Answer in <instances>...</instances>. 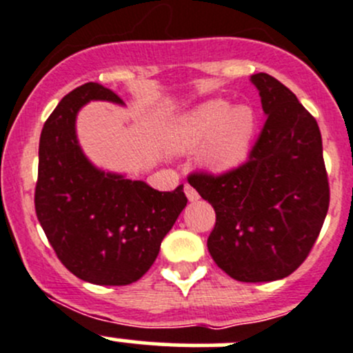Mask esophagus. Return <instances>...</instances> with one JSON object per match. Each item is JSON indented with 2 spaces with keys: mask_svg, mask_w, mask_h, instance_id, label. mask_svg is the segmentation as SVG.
<instances>
[{
  "mask_svg": "<svg viewBox=\"0 0 353 353\" xmlns=\"http://www.w3.org/2000/svg\"><path fill=\"white\" fill-rule=\"evenodd\" d=\"M184 193H186V196H188V199H190V201H198V199H199L198 191L194 190L191 184H184Z\"/></svg>",
  "mask_w": 353,
  "mask_h": 353,
  "instance_id": "esophagus-1",
  "label": "esophagus"
}]
</instances>
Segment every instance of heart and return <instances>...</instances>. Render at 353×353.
I'll return each instance as SVG.
<instances>
[{"mask_svg": "<svg viewBox=\"0 0 353 353\" xmlns=\"http://www.w3.org/2000/svg\"><path fill=\"white\" fill-rule=\"evenodd\" d=\"M256 133V114L248 105L208 101L181 114L170 128L172 150L188 152L199 143L198 160L210 172H229L248 159Z\"/></svg>", "mask_w": 353, "mask_h": 353, "instance_id": "b5f03b06", "label": "heart"}]
</instances>
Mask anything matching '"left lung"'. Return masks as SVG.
<instances>
[{
    "label": "left lung",
    "instance_id": "8db88e82",
    "mask_svg": "<svg viewBox=\"0 0 353 353\" xmlns=\"http://www.w3.org/2000/svg\"><path fill=\"white\" fill-rule=\"evenodd\" d=\"M268 117L248 162L188 181L216 222L208 251L239 282L285 279L304 263L330 206L321 131L294 94L268 73L251 77Z\"/></svg>",
    "mask_w": 353,
    "mask_h": 353
}]
</instances>
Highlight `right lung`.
Segmentation results:
<instances>
[{"label": "right lung", "instance_id": "1", "mask_svg": "<svg viewBox=\"0 0 353 353\" xmlns=\"http://www.w3.org/2000/svg\"><path fill=\"white\" fill-rule=\"evenodd\" d=\"M90 101L123 104L94 81L61 99L39 141L35 213L74 276L95 285H130L154 265L188 198L183 184L162 193L143 181L97 169L81 152L74 130L78 110Z\"/></svg>", "mask_w": 353, "mask_h": 353}]
</instances>
